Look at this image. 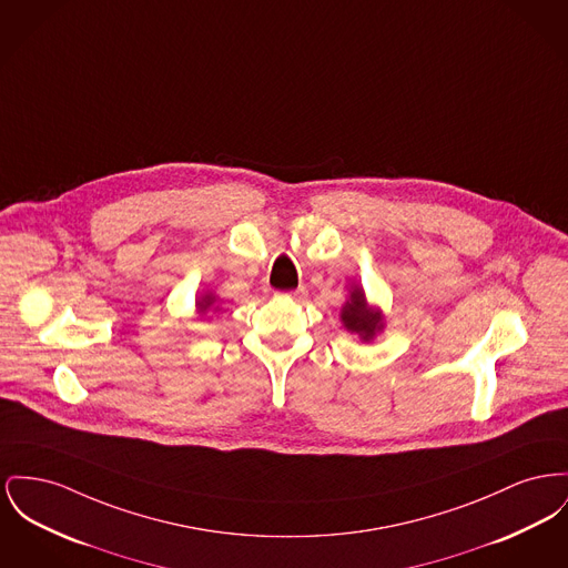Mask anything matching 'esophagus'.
<instances>
[{"label": "esophagus", "instance_id": "34e87169", "mask_svg": "<svg viewBox=\"0 0 568 568\" xmlns=\"http://www.w3.org/2000/svg\"><path fill=\"white\" fill-rule=\"evenodd\" d=\"M283 298H292V301L302 302L306 298V290L301 287V290H296V292H290V294H281Z\"/></svg>", "mask_w": 568, "mask_h": 568}]
</instances>
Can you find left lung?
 <instances>
[{
    "label": "left lung",
    "mask_w": 568,
    "mask_h": 568,
    "mask_svg": "<svg viewBox=\"0 0 568 568\" xmlns=\"http://www.w3.org/2000/svg\"><path fill=\"white\" fill-rule=\"evenodd\" d=\"M338 320L347 333L358 334V338L365 343H371L386 328L384 311L367 301V294L358 283L349 287V296L341 306Z\"/></svg>",
    "instance_id": "8db88e82"
}]
</instances>
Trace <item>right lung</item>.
I'll return each instance as SVG.
<instances>
[{
    "label": "right lung",
    "mask_w": 568,
    "mask_h": 568,
    "mask_svg": "<svg viewBox=\"0 0 568 568\" xmlns=\"http://www.w3.org/2000/svg\"><path fill=\"white\" fill-rule=\"evenodd\" d=\"M219 304H221V298L212 290H203L195 301V313H197V317H205L207 313H216Z\"/></svg>",
    "instance_id": "right-lung-1"
}]
</instances>
